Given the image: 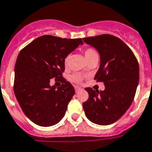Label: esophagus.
<instances>
[{"mask_svg":"<svg viewBox=\"0 0 152 152\" xmlns=\"http://www.w3.org/2000/svg\"><path fill=\"white\" fill-rule=\"evenodd\" d=\"M81 90H82V89L80 88V87H75V91H76V93H77V92H79V91H81Z\"/></svg>","mask_w":152,"mask_h":152,"instance_id":"34e87169","label":"esophagus"}]
</instances>
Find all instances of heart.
<instances>
[{
  "mask_svg": "<svg viewBox=\"0 0 152 152\" xmlns=\"http://www.w3.org/2000/svg\"><path fill=\"white\" fill-rule=\"evenodd\" d=\"M84 55L87 61H90L91 58H93L94 57L98 56L97 51L94 49H93V48H87V49H85ZM69 55H67L65 58V59H64V63H65V65H67L68 62H69ZM71 80L73 82L76 83H80L82 82L83 77L80 75H79V74H73V75L71 76Z\"/></svg>",
  "mask_w": 152,
  "mask_h": 152,
  "instance_id": "heart-1",
  "label": "heart"
}]
</instances>
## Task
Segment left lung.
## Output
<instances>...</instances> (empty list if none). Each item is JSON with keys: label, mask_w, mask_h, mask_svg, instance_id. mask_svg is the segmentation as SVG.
Instances as JSON below:
<instances>
[{"label": "left lung", "mask_w": 152, "mask_h": 152, "mask_svg": "<svg viewBox=\"0 0 152 152\" xmlns=\"http://www.w3.org/2000/svg\"><path fill=\"white\" fill-rule=\"evenodd\" d=\"M83 40L99 52L101 63L94 80L105 87L102 91L85 88L89 97L83 108L92 123L109 125L120 119L134 101L139 81L138 61L131 49L115 36L102 34Z\"/></svg>", "instance_id": "obj_1"}]
</instances>
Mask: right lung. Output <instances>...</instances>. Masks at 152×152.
<instances>
[{
  "mask_svg": "<svg viewBox=\"0 0 152 152\" xmlns=\"http://www.w3.org/2000/svg\"><path fill=\"white\" fill-rule=\"evenodd\" d=\"M81 38L65 39L44 35L20 50L15 66L14 93L25 115L40 126L55 125L64 117L75 90L62 76L64 59ZM55 78L62 85L51 87Z\"/></svg>",
  "mask_w": 152,
  "mask_h": 152,
  "instance_id": "add662e5",
  "label": "right lung"
}]
</instances>
